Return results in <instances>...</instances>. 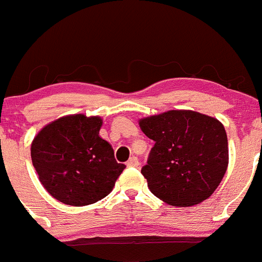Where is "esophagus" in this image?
Segmentation results:
<instances>
[{
	"instance_id": "obj_1",
	"label": "esophagus",
	"mask_w": 262,
	"mask_h": 262,
	"mask_svg": "<svg viewBox=\"0 0 262 262\" xmlns=\"http://www.w3.org/2000/svg\"><path fill=\"white\" fill-rule=\"evenodd\" d=\"M140 165V161L136 156H132L130 158V160L127 161V166H131V168H137Z\"/></svg>"
}]
</instances>
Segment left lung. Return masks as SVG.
Returning a JSON list of instances; mask_svg holds the SVG:
<instances>
[{"mask_svg": "<svg viewBox=\"0 0 262 262\" xmlns=\"http://www.w3.org/2000/svg\"><path fill=\"white\" fill-rule=\"evenodd\" d=\"M155 141L141 174L151 193L175 207L202 203L222 182L228 165L227 134L215 118L168 111L140 121Z\"/></svg>", "mask_w": 262, "mask_h": 262, "instance_id": "1", "label": "left lung"}]
</instances>
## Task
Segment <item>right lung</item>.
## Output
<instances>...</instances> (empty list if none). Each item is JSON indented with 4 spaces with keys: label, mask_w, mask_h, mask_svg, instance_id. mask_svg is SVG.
<instances>
[{
    "label": "right lung",
    "mask_w": 262,
    "mask_h": 262,
    "mask_svg": "<svg viewBox=\"0 0 262 262\" xmlns=\"http://www.w3.org/2000/svg\"><path fill=\"white\" fill-rule=\"evenodd\" d=\"M102 120L73 115L45 126L31 145L32 165L44 188L68 206H88L113 189L126 168L99 137Z\"/></svg>",
    "instance_id": "right-lung-1"
}]
</instances>
